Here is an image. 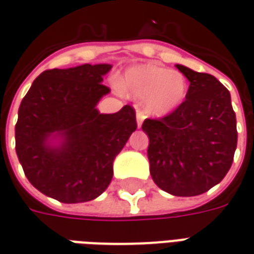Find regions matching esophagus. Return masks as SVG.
I'll list each match as a JSON object with an SVG mask.
<instances>
[{
    "label": "esophagus",
    "mask_w": 254,
    "mask_h": 254,
    "mask_svg": "<svg viewBox=\"0 0 254 254\" xmlns=\"http://www.w3.org/2000/svg\"><path fill=\"white\" fill-rule=\"evenodd\" d=\"M136 118H137V127H141V125H143L144 118H145V116H144L143 111H137V114H136Z\"/></svg>",
    "instance_id": "obj_1"
}]
</instances>
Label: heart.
<instances>
[{
	"mask_svg": "<svg viewBox=\"0 0 254 254\" xmlns=\"http://www.w3.org/2000/svg\"><path fill=\"white\" fill-rule=\"evenodd\" d=\"M120 88L136 99H145V110L154 116H167L185 100L188 83L181 72L158 65H138L127 69Z\"/></svg>",
	"mask_w": 254,
	"mask_h": 254,
	"instance_id": "b5f03b06",
	"label": "heart"
}]
</instances>
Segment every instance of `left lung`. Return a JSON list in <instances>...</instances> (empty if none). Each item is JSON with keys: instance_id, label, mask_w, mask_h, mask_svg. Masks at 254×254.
Wrapping results in <instances>:
<instances>
[{"instance_id": "1", "label": "left lung", "mask_w": 254, "mask_h": 254, "mask_svg": "<svg viewBox=\"0 0 254 254\" xmlns=\"http://www.w3.org/2000/svg\"><path fill=\"white\" fill-rule=\"evenodd\" d=\"M190 81L187 99L162 118H147L149 173L162 190L190 197L222 181L237 148V120L229 89L208 73L177 65Z\"/></svg>"}]
</instances>
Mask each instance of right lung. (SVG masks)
Listing matches in <instances>:
<instances>
[{
    "instance_id": "right-lung-1",
    "label": "right lung",
    "mask_w": 254,
    "mask_h": 254,
    "mask_svg": "<svg viewBox=\"0 0 254 254\" xmlns=\"http://www.w3.org/2000/svg\"><path fill=\"white\" fill-rule=\"evenodd\" d=\"M109 64L49 69L31 85L19 107L16 154L25 177L39 191L73 204L94 200L113 178V162L136 127V111L95 109L110 88L102 84ZM63 138L60 147L47 140Z\"/></svg>"
}]
</instances>
